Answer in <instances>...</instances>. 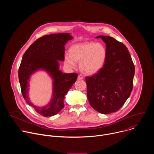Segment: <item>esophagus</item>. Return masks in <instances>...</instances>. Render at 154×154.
Listing matches in <instances>:
<instances>
[{
  "instance_id": "obj_1",
  "label": "esophagus",
  "mask_w": 154,
  "mask_h": 154,
  "mask_svg": "<svg viewBox=\"0 0 154 154\" xmlns=\"http://www.w3.org/2000/svg\"><path fill=\"white\" fill-rule=\"evenodd\" d=\"M77 79H78L79 80H83V76H82L81 75H79L78 76V77H77Z\"/></svg>"
}]
</instances>
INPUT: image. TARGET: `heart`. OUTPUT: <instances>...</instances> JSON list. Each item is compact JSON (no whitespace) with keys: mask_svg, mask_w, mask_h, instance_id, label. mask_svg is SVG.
<instances>
[{"mask_svg":"<svg viewBox=\"0 0 154 154\" xmlns=\"http://www.w3.org/2000/svg\"><path fill=\"white\" fill-rule=\"evenodd\" d=\"M106 56V49L101 44L86 42L74 45L70 54H65L64 63L69 68H75L76 62H80L81 71L86 75H93L102 68Z\"/></svg>","mask_w":154,"mask_h":154,"instance_id":"obj_1","label":"heart"}]
</instances>
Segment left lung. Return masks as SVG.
I'll return each mask as SVG.
<instances>
[{
    "label": "left lung",
    "mask_w": 154,
    "mask_h": 154,
    "mask_svg": "<svg viewBox=\"0 0 154 154\" xmlns=\"http://www.w3.org/2000/svg\"><path fill=\"white\" fill-rule=\"evenodd\" d=\"M105 43L103 66L95 75L86 78L87 97L97 112L109 114L118 111L133 88L135 66L127 47L115 38L99 35Z\"/></svg>",
    "instance_id": "1"
}]
</instances>
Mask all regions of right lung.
<instances>
[{
	"label": "right lung",
	"mask_w": 154,
	"mask_h": 154,
	"mask_svg": "<svg viewBox=\"0 0 154 154\" xmlns=\"http://www.w3.org/2000/svg\"><path fill=\"white\" fill-rule=\"evenodd\" d=\"M72 39L69 33L45 35L32 44L22 58L18 72L22 94L26 102L43 116H52L61 110L65 96L77 80V74H64L59 69V61L64 60V46ZM38 70L46 71L53 80L52 98L43 107L34 105L28 95L29 78Z\"/></svg>",
	"instance_id": "1"
}]
</instances>
